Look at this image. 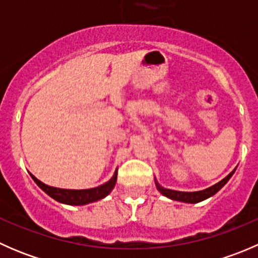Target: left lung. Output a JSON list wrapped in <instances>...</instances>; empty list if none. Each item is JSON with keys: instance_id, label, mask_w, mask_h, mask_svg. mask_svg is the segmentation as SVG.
I'll use <instances>...</instances> for the list:
<instances>
[{"instance_id": "8db88e82", "label": "left lung", "mask_w": 258, "mask_h": 258, "mask_svg": "<svg viewBox=\"0 0 258 258\" xmlns=\"http://www.w3.org/2000/svg\"><path fill=\"white\" fill-rule=\"evenodd\" d=\"M235 173V170L230 173L228 176H226L222 181H220L218 183L213 184V186L209 187L206 189H202V191H197V192H181V191H173V189H168V188H163L162 186L158 184V182L156 181V187H157L158 191L163 195V196L168 197L171 200H175V201H181V202H187V204H197V202H201L204 200L209 199V197L213 196L216 192L220 191L227 181L232 177V175Z\"/></svg>"}]
</instances>
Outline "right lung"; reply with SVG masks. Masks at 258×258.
Returning <instances> with one entry per match:
<instances>
[{"instance_id":"obj_1","label":"right lung","mask_w":258,"mask_h":258,"mask_svg":"<svg viewBox=\"0 0 258 258\" xmlns=\"http://www.w3.org/2000/svg\"><path fill=\"white\" fill-rule=\"evenodd\" d=\"M33 181L38 184L40 188H42L48 196L56 201L61 202V204L71 205V206H80V205H87L91 202L98 201V200L103 199L107 196L116 184L117 181V170L112 176V178L106 183L101 184V186L95 187V188H88V189H63V188H57V187H51L47 184L42 183L40 179H37L33 175H31Z\"/></svg>"}]
</instances>
